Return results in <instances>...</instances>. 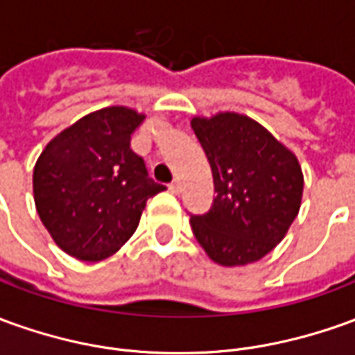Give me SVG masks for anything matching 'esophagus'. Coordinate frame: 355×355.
I'll return each mask as SVG.
<instances>
[{
  "instance_id": "esophagus-1",
  "label": "esophagus",
  "mask_w": 355,
  "mask_h": 355,
  "mask_svg": "<svg viewBox=\"0 0 355 355\" xmlns=\"http://www.w3.org/2000/svg\"><path fill=\"white\" fill-rule=\"evenodd\" d=\"M168 189L173 193V195H178V193H182V183L180 182H172L168 185Z\"/></svg>"
}]
</instances>
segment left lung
I'll list each match as a JSON object with an SVG mask.
<instances>
[{"label": "left lung", "mask_w": 355, "mask_h": 355, "mask_svg": "<svg viewBox=\"0 0 355 355\" xmlns=\"http://www.w3.org/2000/svg\"><path fill=\"white\" fill-rule=\"evenodd\" d=\"M191 127L216 191L212 209L189 220L193 234L218 265L255 263L284 239L300 212L304 172L297 156L243 114L195 116Z\"/></svg>", "instance_id": "obj_1"}]
</instances>
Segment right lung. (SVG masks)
Returning <instances> with one entry per match:
<instances>
[{
    "label": "right lung",
    "mask_w": 355,
    "mask_h": 355,
    "mask_svg": "<svg viewBox=\"0 0 355 355\" xmlns=\"http://www.w3.org/2000/svg\"><path fill=\"white\" fill-rule=\"evenodd\" d=\"M145 114L127 106L90 112L51 139L34 164V205L55 245L96 263L135 234L146 201L166 187L131 150Z\"/></svg>",
    "instance_id": "right-lung-1"
}]
</instances>
